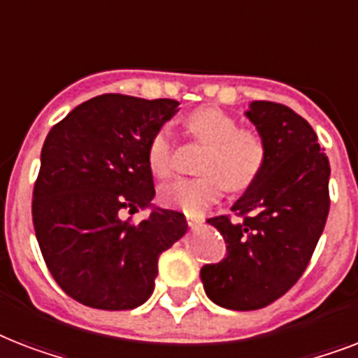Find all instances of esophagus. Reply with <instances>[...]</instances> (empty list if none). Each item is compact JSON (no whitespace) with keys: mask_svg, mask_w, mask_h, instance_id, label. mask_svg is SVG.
<instances>
[{"mask_svg":"<svg viewBox=\"0 0 358 358\" xmlns=\"http://www.w3.org/2000/svg\"><path fill=\"white\" fill-rule=\"evenodd\" d=\"M185 221H187V224H189L191 229H195V227H199V224L202 223V217H195V215H187V217H185Z\"/></svg>","mask_w":358,"mask_h":358,"instance_id":"34e87169","label":"esophagus"}]
</instances>
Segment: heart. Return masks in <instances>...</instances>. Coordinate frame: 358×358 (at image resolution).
I'll return each instance as SVG.
<instances>
[{
	"label": "heart",
	"instance_id": "b5f03b06",
	"mask_svg": "<svg viewBox=\"0 0 358 358\" xmlns=\"http://www.w3.org/2000/svg\"><path fill=\"white\" fill-rule=\"evenodd\" d=\"M185 128L195 139L206 143L201 176L178 178L159 187L165 206L187 215H201L221 199L224 187L245 191L260 178L266 167V143L255 129L239 128V122L219 108H199L185 117ZM173 131L163 124L146 145V163L156 176L167 178L174 171Z\"/></svg>",
	"mask_w": 358,
	"mask_h": 358
}]
</instances>
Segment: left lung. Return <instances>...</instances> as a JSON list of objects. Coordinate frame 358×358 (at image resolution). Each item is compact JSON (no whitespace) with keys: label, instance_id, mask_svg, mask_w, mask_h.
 <instances>
[{"label":"left lung","instance_id":"8db88e82","mask_svg":"<svg viewBox=\"0 0 358 358\" xmlns=\"http://www.w3.org/2000/svg\"><path fill=\"white\" fill-rule=\"evenodd\" d=\"M245 115L266 143V167L232 206L238 219H208L224 238L227 256L201 269L208 297L230 310L264 308L299 280L331 206V167L310 124L266 100Z\"/></svg>","mask_w":358,"mask_h":358}]
</instances>
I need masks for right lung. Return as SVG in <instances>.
Returning <instances> with one entry per match:
<instances>
[{
  "mask_svg": "<svg viewBox=\"0 0 358 358\" xmlns=\"http://www.w3.org/2000/svg\"><path fill=\"white\" fill-rule=\"evenodd\" d=\"M178 111L159 98L102 94L50 129L33 189V227L48 269L81 305L131 310L154 292L157 258L187 230L184 213L154 208L139 223L120 212L156 195L146 145Z\"/></svg>",
  "mask_w": 358,
  "mask_h": 358,
  "instance_id": "add662e5",
  "label": "right lung"
}]
</instances>
